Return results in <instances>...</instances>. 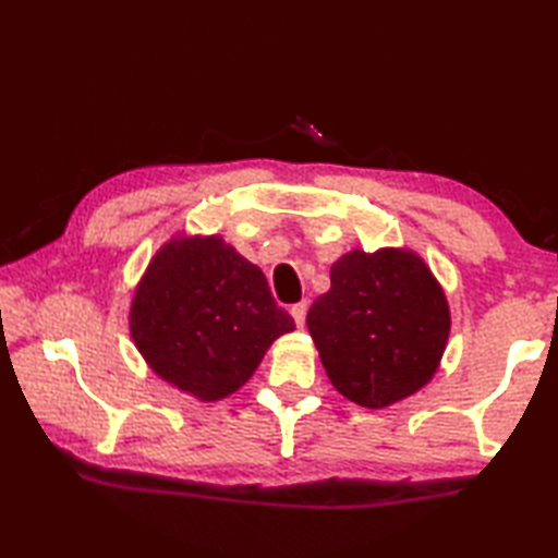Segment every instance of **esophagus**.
Returning <instances> with one entry per match:
<instances>
[{
  "instance_id": "34e87169",
  "label": "esophagus",
  "mask_w": 558,
  "mask_h": 558,
  "mask_svg": "<svg viewBox=\"0 0 558 558\" xmlns=\"http://www.w3.org/2000/svg\"><path fill=\"white\" fill-rule=\"evenodd\" d=\"M290 314H292V318H294V324H298V326L302 328V326H304V318H306V302H298V304H292Z\"/></svg>"
}]
</instances>
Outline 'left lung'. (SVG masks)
Wrapping results in <instances>:
<instances>
[{
  "label": "left lung",
  "mask_w": 558,
  "mask_h": 558,
  "mask_svg": "<svg viewBox=\"0 0 558 558\" xmlns=\"http://www.w3.org/2000/svg\"><path fill=\"white\" fill-rule=\"evenodd\" d=\"M306 326L340 393L362 408H386L434 376L450 316L420 256L354 248L330 268V290L312 304Z\"/></svg>",
  "instance_id": "1"
}]
</instances>
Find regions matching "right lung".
Returning a JSON list of instances; mask_svg holds the SVG:
<instances>
[{
  "label": "right lung",
  "mask_w": 558,
  "mask_h": 558,
  "mask_svg": "<svg viewBox=\"0 0 558 558\" xmlns=\"http://www.w3.org/2000/svg\"><path fill=\"white\" fill-rule=\"evenodd\" d=\"M292 328L264 272L220 236L165 244L132 304V336L150 369L201 400L244 386Z\"/></svg>",
  "instance_id": "right-lung-1"
}]
</instances>
